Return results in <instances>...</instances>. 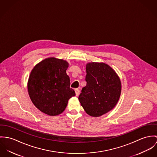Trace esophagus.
Returning <instances> with one entry per match:
<instances>
[{
  "label": "esophagus",
  "instance_id": "obj_1",
  "mask_svg": "<svg viewBox=\"0 0 157 157\" xmlns=\"http://www.w3.org/2000/svg\"><path fill=\"white\" fill-rule=\"evenodd\" d=\"M75 93H76V96H79V92H80V91H79V90L78 89V88H76L75 90Z\"/></svg>",
  "mask_w": 157,
  "mask_h": 157
}]
</instances>
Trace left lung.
Segmentation results:
<instances>
[{"instance_id":"8db88e82","label":"left lung","mask_w":157,"mask_h":157,"mask_svg":"<svg viewBox=\"0 0 157 157\" xmlns=\"http://www.w3.org/2000/svg\"><path fill=\"white\" fill-rule=\"evenodd\" d=\"M86 81L78 99L87 114L100 117L117 104L122 90L121 79L114 70L104 63L86 64Z\"/></svg>"}]
</instances>
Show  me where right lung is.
<instances>
[{"instance_id":"1","label":"right lung","mask_w":157,"mask_h":157,"mask_svg":"<svg viewBox=\"0 0 157 157\" xmlns=\"http://www.w3.org/2000/svg\"><path fill=\"white\" fill-rule=\"evenodd\" d=\"M68 67L66 60L50 57L38 63L31 71L28 81V94L42 113L51 116L61 114L69 99L75 96L66 73Z\"/></svg>"}]
</instances>
